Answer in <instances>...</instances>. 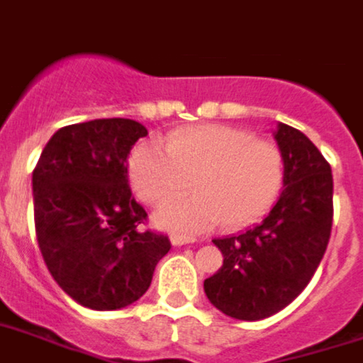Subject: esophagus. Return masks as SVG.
<instances>
[{"mask_svg": "<svg viewBox=\"0 0 363 363\" xmlns=\"http://www.w3.org/2000/svg\"><path fill=\"white\" fill-rule=\"evenodd\" d=\"M191 242H192V238H189V236H182V234H171V243L176 247L187 245V243H191Z\"/></svg>", "mask_w": 363, "mask_h": 363, "instance_id": "esophagus-1", "label": "esophagus"}]
</instances>
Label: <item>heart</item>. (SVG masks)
<instances>
[{
	"label": "heart",
	"mask_w": 363,
	"mask_h": 363,
	"mask_svg": "<svg viewBox=\"0 0 363 363\" xmlns=\"http://www.w3.org/2000/svg\"><path fill=\"white\" fill-rule=\"evenodd\" d=\"M162 149L138 143L129 158L134 192L152 207L168 203L190 186L197 194L154 214L160 229L200 233L223 225H249L277 200L284 158L277 145L227 125H196L171 133Z\"/></svg>",
	"instance_id": "b5f03b06"
}]
</instances>
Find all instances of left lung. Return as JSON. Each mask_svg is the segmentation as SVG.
Returning <instances> with one entry per match:
<instances>
[{
    "instance_id": "1",
    "label": "left lung",
    "mask_w": 363,
    "mask_h": 363,
    "mask_svg": "<svg viewBox=\"0 0 363 363\" xmlns=\"http://www.w3.org/2000/svg\"><path fill=\"white\" fill-rule=\"evenodd\" d=\"M284 158V189L251 229L213 240L223 265L203 281L209 301L236 320L277 314L306 289L333 227V174L303 133L278 123L272 133Z\"/></svg>"
}]
</instances>
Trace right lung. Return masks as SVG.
<instances>
[{"label":"right lung","mask_w":363,"mask_h":363,"mask_svg":"<svg viewBox=\"0 0 363 363\" xmlns=\"http://www.w3.org/2000/svg\"><path fill=\"white\" fill-rule=\"evenodd\" d=\"M142 123L125 118L67 125L32 172L38 245L56 284L94 311L143 296L169 252L165 234L143 230L147 213L129 187L127 158Z\"/></svg>","instance_id":"1"}]
</instances>
